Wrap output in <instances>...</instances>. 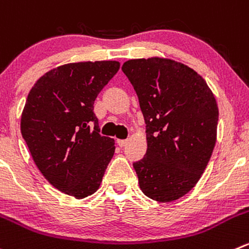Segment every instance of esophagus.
<instances>
[{
	"label": "esophagus",
	"instance_id": "obj_1",
	"mask_svg": "<svg viewBox=\"0 0 249 249\" xmlns=\"http://www.w3.org/2000/svg\"><path fill=\"white\" fill-rule=\"evenodd\" d=\"M117 143L119 144L120 147H124L125 144L127 143V140H117Z\"/></svg>",
	"mask_w": 249,
	"mask_h": 249
}]
</instances>
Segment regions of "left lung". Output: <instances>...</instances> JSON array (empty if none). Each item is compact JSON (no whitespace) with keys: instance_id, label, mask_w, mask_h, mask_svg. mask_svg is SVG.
I'll list each match as a JSON object with an SVG mask.
<instances>
[{"instance_id":"obj_1","label":"left lung","mask_w":249,"mask_h":249,"mask_svg":"<svg viewBox=\"0 0 249 249\" xmlns=\"http://www.w3.org/2000/svg\"><path fill=\"white\" fill-rule=\"evenodd\" d=\"M122 71L146 123L147 152L132 164L140 189L154 201H175L194 189L213 153L215 97L199 74L175 60L130 59Z\"/></svg>"}]
</instances>
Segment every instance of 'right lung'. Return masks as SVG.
I'll list each match as a JSON object with an SVG mask.
<instances>
[{
  "label": "right lung",
  "instance_id": "add662e5",
  "mask_svg": "<svg viewBox=\"0 0 249 249\" xmlns=\"http://www.w3.org/2000/svg\"><path fill=\"white\" fill-rule=\"evenodd\" d=\"M119 67L115 60L64 64L41 76L26 98L20 131L36 166L78 199L97 191L114 154V140L100 134L93 103Z\"/></svg>",
  "mask_w": 249,
  "mask_h": 249
}]
</instances>
